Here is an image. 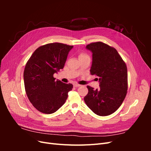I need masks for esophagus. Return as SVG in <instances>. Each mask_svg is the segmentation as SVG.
Instances as JSON below:
<instances>
[{
  "instance_id": "obj_1",
  "label": "esophagus",
  "mask_w": 151,
  "mask_h": 151,
  "mask_svg": "<svg viewBox=\"0 0 151 151\" xmlns=\"http://www.w3.org/2000/svg\"><path fill=\"white\" fill-rule=\"evenodd\" d=\"M81 85H80V84H74V87H76H76H79V86H81Z\"/></svg>"
}]
</instances>
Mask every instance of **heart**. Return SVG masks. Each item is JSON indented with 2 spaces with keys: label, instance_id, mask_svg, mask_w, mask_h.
<instances>
[{
  "label": "heart",
  "instance_id": "obj_1",
  "mask_svg": "<svg viewBox=\"0 0 151 151\" xmlns=\"http://www.w3.org/2000/svg\"><path fill=\"white\" fill-rule=\"evenodd\" d=\"M86 56H88V55H86V54H85V53H81V54L79 55V58H80V57H86Z\"/></svg>",
  "mask_w": 151,
  "mask_h": 151
}]
</instances>
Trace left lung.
Listing matches in <instances>:
<instances>
[{"instance_id": "left-lung-1", "label": "left lung", "mask_w": 151, "mask_h": 151, "mask_svg": "<svg viewBox=\"0 0 151 151\" xmlns=\"http://www.w3.org/2000/svg\"><path fill=\"white\" fill-rule=\"evenodd\" d=\"M86 48L93 53L91 74L97 76L100 88L87 86L84 99L95 114L108 116L116 111L124 100L128 89L127 68L117 50L101 42L91 43ZM97 79H98L97 78Z\"/></svg>"}]
</instances>
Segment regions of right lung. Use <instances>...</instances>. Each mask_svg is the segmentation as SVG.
I'll use <instances>...</instances> for the list:
<instances>
[{
    "instance_id": "right-lung-1",
    "label": "right lung",
    "mask_w": 151,
    "mask_h": 151,
    "mask_svg": "<svg viewBox=\"0 0 151 151\" xmlns=\"http://www.w3.org/2000/svg\"><path fill=\"white\" fill-rule=\"evenodd\" d=\"M73 46L52 43L40 46L27 62L24 70L26 93L33 106L45 114H52L65 103L72 84L55 81L53 74L64 67Z\"/></svg>"
}]
</instances>
